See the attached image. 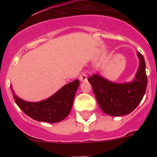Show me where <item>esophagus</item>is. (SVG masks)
Here are the masks:
<instances>
[{
	"label": "esophagus",
	"instance_id": "1",
	"mask_svg": "<svg viewBox=\"0 0 157 157\" xmlns=\"http://www.w3.org/2000/svg\"><path fill=\"white\" fill-rule=\"evenodd\" d=\"M79 80L81 81H87V74L86 73H82L79 76Z\"/></svg>",
	"mask_w": 157,
	"mask_h": 157
}]
</instances>
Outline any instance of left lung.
<instances>
[{"label": "left lung", "mask_w": 157, "mask_h": 157, "mask_svg": "<svg viewBox=\"0 0 157 157\" xmlns=\"http://www.w3.org/2000/svg\"><path fill=\"white\" fill-rule=\"evenodd\" d=\"M139 67L134 81L116 84L98 75H93L88 81L93 88L101 110L112 117L129 114L140 103L146 92L147 76L144 56L138 52Z\"/></svg>", "instance_id": "8db88e82"}]
</instances>
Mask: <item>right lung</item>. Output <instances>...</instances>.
Returning <instances> with one entry per match:
<instances>
[{
    "label": "right lung",
    "instance_id": "obj_1",
    "mask_svg": "<svg viewBox=\"0 0 157 157\" xmlns=\"http://www.w3.org/2000/svg\"><path fill=\"white\" fill-rule=\"evenodd\" d=\"M79 84L78 80L67 84L50 98L37 103L26 102L14 94L13 98L19 108L33 120L56 123L66 118L71 112Z\"/></svg>",
    "mask_w": 157,
    "mask_h": 157
}]
</instances>
